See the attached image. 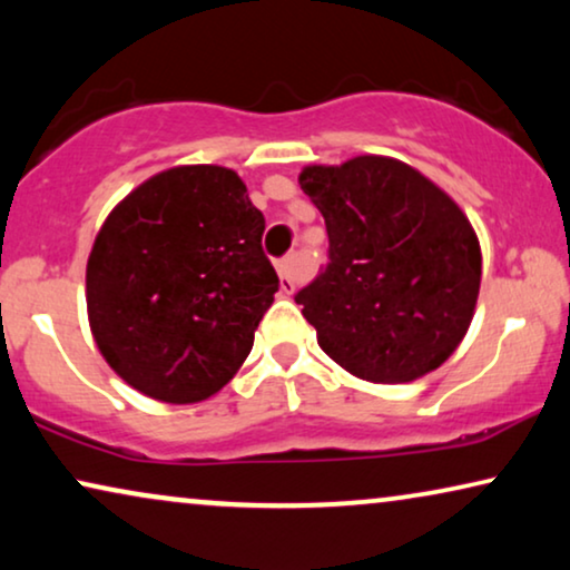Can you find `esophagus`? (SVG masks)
<instances>
[{
	"instance_id": "esophagus-1",
	"label": "esophagus",
	"mask_w": 570,
	"mask_h": 570,
	"mask_svg": "<svg viewBox=\"0 0 570 570\" xmlns=\"http://www.w3.org/2000/svg\"><path fill=\"white\" fill-rule=\"evenodd\" d=\"M277 275H279V291L285 295L295 293V259L293 256H285V259L277 262Z\"/></svg>"
}]
</instances>
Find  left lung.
I'll return each instance as SVG.
<instances>
[{
	"mask_svg": "<svg viewBox=\"0 0 570 570\" xmlns=\"http://www.w3.org/2000/svg\"><path fill=\"white\" fill-rule=\"evenodd\" d=\"M330 264L295 295L318 347L371 384H407L446 363L470 330L482 254L472 223L407 163L357 155L306 166Z\"/></svg>",
	"mask_w": 570,
	"mask_h": 570,
	"instance_id": "8db88e82",
	"label": "left lung"
}]
</instances>
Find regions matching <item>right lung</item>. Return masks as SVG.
<instances>
[{"label": "right lung", "instance_id": "1", "mask_svg": "<svg viewBox=\"0 0 570 570\" xmlns=\"http://www.w3.org/2000/svg\"><path fill=\"white\" fill-rule=\"evenodd\" d=\"M264 215L223 166H176L129 191L100 225L85 272L92 340L158 402L209 400L252 353L279 287Z\"/></svg>", "mask_w": 570, "mask_h": 570}]
</instances>
